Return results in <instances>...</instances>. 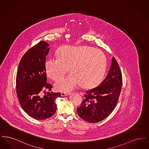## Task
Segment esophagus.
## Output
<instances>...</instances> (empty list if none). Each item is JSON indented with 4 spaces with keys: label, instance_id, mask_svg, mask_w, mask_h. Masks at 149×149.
Returning a JSON list of instances; mask_svg holds the SVG:
<instances>
[{
    "label": "esophagus",
    "instance_id": "1",
    "mask_svg": "<svg viewBox=\"0 0 149 149\" xmlns=\"http://www.w3.org/2000/svg\"><path fill=\"white\" fill-rule=\"evenodd\" d=\"M61 96H67V95H70V93H64L62 92L61 93Z\"/></svg>",
    "mask_w": 149,
    "mask_h": 149
}]
</instances>
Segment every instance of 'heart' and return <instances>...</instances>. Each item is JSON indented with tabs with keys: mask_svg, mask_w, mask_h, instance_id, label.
Here are the masks:
<instances>
[{
	"mask_svg": "<svg viewBox=\"0 0 149 149\" xmlns=\"http://www.w3.org/2000/svg\"><path fill=\"white\" fill-rule=\"evenodd\" d=\"M106 57L99 50L88 46H64L57 51V57L47 59L46 75L57 81L67 72L71 74L58 81L56 89L70 92L79 85L91 88L97 85L106 69Z\"/></svg>",
	"mask_w": 149,
	"mask_h": 149,
	"instance_id": "obj_1",
	"label": "heart"
}]
</instances>
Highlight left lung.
<instances>
[{
	"label": "left lung",
	"mask_w": 149,
	"mask_h": 149,
	"mask_svg": "<svg viewBox=\"0 0 149 149\" xmlns=\"http://www.w3.org/2000/svg\"><path fill=\"white\" fill-rule=\"evenodd\" d=\"M122 85L120 69L113 57L106 78L98 86L85 92L81 104L77 108L79 117L89 123H97L105 119L117 103Z\"/></svg>",
	"instance_id": "8db88e82"
}]
</instances>
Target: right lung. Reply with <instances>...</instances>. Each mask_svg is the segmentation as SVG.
Returning <instances> with one entry per match:
<instances>
[{"label":"right lung","mask_w":149,"mask_h":149,"mask_svg":"<svg viewBox=\"0 0 149 149\" xmlns=\"http://www.w3.org/2000/svg\"><path fill=\"white\" fill-rule=\"evenodd\" d=\"M49 45L42 41L29 49L22 57L16 77V91L23 109L34 119L43 120L56 111L55 100L60 93L51 92L52 85L47 83L45 70ZM49 92L43 97L40 93ZM45 93V92H44Z\"/></svg>","instance_id":"1"}]
</instances>
